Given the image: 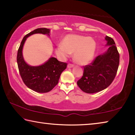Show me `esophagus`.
Listing matches in <instances>:
<instances>
[{
	"mask_svg": "<svg viewBox=\"0 0 135 135\" xmlns=\"http://www.w3.org/2000/svg\"><path fill=\"white\" fill-rule=\"evenodd\" d=\"M74 64H68V65H67V67L68 68H72L74 67Z\"/></svg>",
	"mask_w": 135,
	"mask_h": 135,
	"instance_id": "1",
	"label": "esophagus"
}]
</instances>
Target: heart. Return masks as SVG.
<instances>
[{"instance_id":"1","label":"heart","mask_w":135,"mask_h":135,"mask_svg":"<svg viewBox=\"0 0 135 135\" xmlns=\"http://www.w3.org/2000/svg\"><path fill=\"white\" fill-rule=\"evenodd\" d=\"M96 43L91 37L79 35H68L64 39L62 45H58L55 52L61 59L69 57L74 52L76 62L84 65L89 63L94 57Z\"/></svg>"}]
</instances>
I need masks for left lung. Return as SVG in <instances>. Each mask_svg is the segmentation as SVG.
<instances>
[{
  "label": "left lung",
  "mask_w": 135,
  "mask_h": 135,
  "mask_svg": "<svg viewBox=\"0 0 135 135\" xmlns=\"http://www.w3.org/2000/svg\"><path fill=\"white\" fill-rule=\"evenodd\" d=\"M108 50L95 57L89 65L84 66L82 77L77 85L83 91L95 93L106 89L112 84L117 74L120 55L113 39L106 36Z\"/></svg>",
  "instance_id": "obj_1"
}]
</instances>
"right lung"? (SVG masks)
<instances>
[{"instance_id": "obj_1", "label": "right lung", "mask_w": 135, "mask_h": 135, "mask_svg": "<svg viewBox=\"0 0 135 135\" xmlns=\"http://www.w3.org/2000/svg\"><path fill=\"white\" fill-rule=\"evenodd\" d=\"M50 29L45 28L36 29L24 36L17 54V63L21 77L27 87L38 93H47L57 85L62 72L67 68V64L61 62L54 57L50 58L43 65L32 67L27 64L22 56V48L25 41L34 33L48 34Z\"/></svg>"}]
</instances>
